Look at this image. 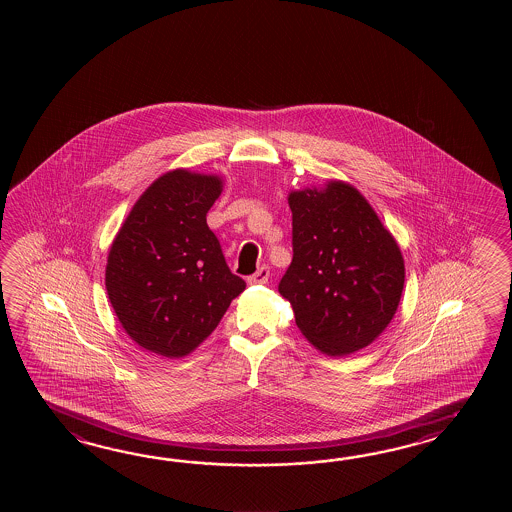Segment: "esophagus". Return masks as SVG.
<instances>
[{
	"label": "esophagus",
	"mask_w": 512,
	"mask_h": 512,
	"mask_svg": "<svg viewBox=\"0 0 512 512\" xmlns=\"http://www.w3.org/2000/svg\"><path fill=\"white\" fill-rule=\"evenodd\" d=\"M269 274H271V269H269V265H261L258 271L254 272L252 276H249V283H267L269 280Z\"/></svg>",
	"instance_id": "esophagus-1"
}]
</instances>
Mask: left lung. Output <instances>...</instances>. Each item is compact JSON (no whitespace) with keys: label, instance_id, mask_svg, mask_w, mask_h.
<instances>
[{"label":"left lung","instance_id":"left-lung-1","mask_svg":"<svg viewBox=\"0 0 512 512\" xmlns=\"http://www.w3.org/2000/svg\"><path fill=\"white\" fill-rule=\"evenodd\" d=\"M293 261L278 291L296 326L327 355L366 348L392 322L404 261L392 234L353 186L291 192Z\"/></svg>","mask_w":512,"mask_h":512}]
</instances>
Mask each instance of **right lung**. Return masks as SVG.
<instances>
[{
	"mask_svg": "<svg viewBox=\"0 0 512 512\" xmlns=\"http://www.w3.org/2000/svg\"><path fill=\"white\" fill-rule=\"evenodd\" d=\"M219 194L214 175L164 174L139 197L113 241L109 302L142 348L164 357L190 353L245 289L208 229L207 212Z\"/></svg>",
	"mask_w": 512,
	"mask_h": 512,
	"instance_id": "1",
	"label": "right lung"
}]
</instances>
